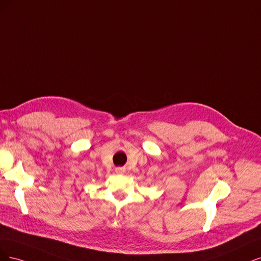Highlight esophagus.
<instances>
[{"mask_svg":"<svg viewBox=\"0 0 261 261\" xmlns=\"http://www.w3.org/2000/svg\"><path fill=\"white\" fill-rule=\"evenodd\" d=\"M116 172L117 173H123L124 172V168H116Z\"/></svg>","mask_w":261,"mask_h":261,"instance_id":"obj_1","label":"esophagus"}]
</instances>
